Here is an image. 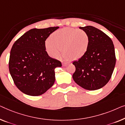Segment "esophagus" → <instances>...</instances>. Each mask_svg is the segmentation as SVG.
<instances>
[{"mask_svg": "<svg viewBox=\"0 0 125 125\" xmlns=\"http://www.w3.org/2000/svg\"><path fill=\"white\" fill-rule=\"evenodd\" d=\"M68 64H69L68 62H62V65L63 66H66Z\"/></svg>", "mask_w": 125, "mask_h": 125, "instance_id": "34e87169", "label": "esophagus"}]
</instances>
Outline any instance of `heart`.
Here are the masks:
<instances>
[{
  "label": "heart",
  "instance_id": "heart-1",
  "mask_svg": "<svg viewBox=\"0 0 125 125\" xmlns=\"http://www.w3.org/2000/svg\"><path fill=\"white\" fill-rule=\"evenodd\" d=\"M90 37L86 31L78 29L65 28L56 30L47 39L45 48L50 56L57 58L62 53L66 59L75 60L82 58L88 51Z\"/></svg>",
  "mask_w": 125,
  "mask_h": 125
}]
</instances>
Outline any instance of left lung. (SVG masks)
<instances>
[{
	"label": "left lung",
	"mask_w": 125,
	"mask_h": 125,
	"mask_svg": "<svg viewBox=\"0 0 125 125\" xmlns=\"http://www.w3.org/2000/svg\"><path fill=\"white\" fill-rule=\"evenodd\" d=\"M87 32L90 46L83 57L74 61V82L88 90L104 87L111 79L115 65V47L110 37L92 26L79 27Z\"/></svg>",
	"instance_id": "left-lung-1"
}]
</instances>
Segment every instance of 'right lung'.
<instances>
[{
  "instance_id": "obj_1",
  "label": "right lung",
  "mask_w": 125,
  "mask_h": 125,
  "mask_svg": "<svg viewBox=\"0 0 125 125\" xmlns=\"http://www.w3.org/2000/svg\"><path fill=\"white\" fill-rule=\"evenodd\" d=\"M59 28L32 29L12 46L9 70L14 84L23 93L34 96L42 95L55 83V69L62 64L48 56L45 41Z\"/></svg>"
}]
</instances>
